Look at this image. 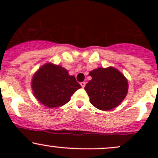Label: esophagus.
Returning <instances> with one entry per match:
<instances>
[{"label": "esophagus", "mask_w": 158, "mask_h": 158, "mask_svg": "<svg viewBox=\"0 0 158 158\" xmlns=\"http://www.w3.org/2000/svg\"><path fill=\"white\" fill-rule=\"evenodd\" d=\"M80 85L82 88H84V87L85 86V82H84V81H82V82L80 83Z\"/></svg>", "instance_id": "obj_1"}]
</instances>
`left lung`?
Wrapping results in <instances>:
<instances>
[{"label": "left lung", "instance_id": "obj_1", "mask_svg": "<svg viewBox=\"0 0 158 158\" xmlns=\"http://www.w3.org/2000/svg\"><path fill=\"white\" fill-rule=\"evenodd\" d=\"M92 77L85 90L90 102L102 110H109L123 102L128 94V83L125 76L113 67L99 68L91 70Z\"/></svg>", "mask_w": 158, "mask_h": 158}]
</instances>
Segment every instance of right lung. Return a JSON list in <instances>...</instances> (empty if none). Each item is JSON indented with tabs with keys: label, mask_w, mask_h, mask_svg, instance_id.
Instances as JSON below:
<instances>
[{
	"label": "right lung",
	"mask_w": 158,
	"mask_h": 158,
	"mask_svg": "<svg viewBox=\"0 0 158 158\" xmlns=\"http://www.w3.org/2000/svg\"><path fill=\"white\" fill-rule=\"evenodd\" d=\"M31 87L38 101L52 108L68 103L81 85L74 76L69 75L66 69L49 62L35 72L32 78Z\"/></svg>",
	"instance_id": "1"
}]
</instances>
